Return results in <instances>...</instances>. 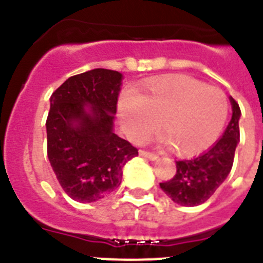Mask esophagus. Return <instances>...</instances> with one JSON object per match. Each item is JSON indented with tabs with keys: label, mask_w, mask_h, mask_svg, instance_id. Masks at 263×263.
Masks as SVG:
<instances>
[{
	"label": "esophagus",
	"mask_w": 263,
	"mask_h": 263,
	"mask_svg": "<svg viewBox=\"0 0 263 263\" xmlns=\"http://www.w3.org/2000/svg\"><path fill=\"white\" fill-rule=\"evenodd\" d=\"M139 155L143 158H147V159H150V160H157L158 158H159L157 154H154V153L146 152V150H139Z\"/></svg>",
	"instance_id": "34e87169"
}]
</instances>
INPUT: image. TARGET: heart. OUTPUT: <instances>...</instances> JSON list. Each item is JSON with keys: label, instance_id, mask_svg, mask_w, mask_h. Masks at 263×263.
I'll return each instance as SVG.
<instances>
[{"label": "heart", "instance_id": "heart-1", "mask_svg": "<svg viewBox=\"0 0 263 263\" xmlns=\"http://www.w3.org/2000/svg\"><path fill=\"white\" fill-rule=\"evenodd\" d=\"M227 95L220 88L191 78L153 81L139 96L126 93L118 103L121 124L127 136L141 141L162 127L178 154L194 155L210 147L228 118Z\"/></svg>", "mask_w": 263, "mask_h": 263}]
</instances>
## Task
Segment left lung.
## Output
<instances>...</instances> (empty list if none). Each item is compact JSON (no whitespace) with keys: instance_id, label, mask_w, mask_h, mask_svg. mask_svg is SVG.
Returning a JSON list of instances; mask_svg holds the SVG:
<instances>
[{"instance_id":"obj_1","label":"left lung","mask_w":263,"mask_h":263,"mask_svg":"<svg viewBox=\"0 0 263 263\" xmlns=\"http://www.w3.org/2000/svg\"><path fill=\"white\" fill-rule=\"evenodd\" d=\"M232 115L224 134L205 153L192 159L178 160L173 179L159 183L162 191L179 205L195 206L203 204L224 183L233 166L234 153L240 141L241 110L231 97Z\"/></svg>"}]
</instances>
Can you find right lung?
Returning a JSON list of instances; mask_svg holds the SVG:
<instances>
[{
  "label": "right lung",
  "instance_id": "obj_1",
  "mask_svg": "<svg viewBox=\"0 0 263 263\" xmlns=\"http://www.w3.org/2000/svg\"><path fill=\"white\" fill-rule=\"evenodd\" d=\"M121 80L120 72L96 68L71 76L51 95L48 159L64 192L80 203L100 200L120 187L122 167L138 155L113 132Z\"/></svg>",
  "mask_w": 263,
  "mask_h": 263
}]
</instances>
